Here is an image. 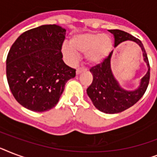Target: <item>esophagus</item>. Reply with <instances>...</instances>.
Here are the masks:
<instances>
[{"label": "esophagus", "instance_id": "obj_1", "mask_svg": "<svg viewBox=\"0 0 157 157\" xmlns=\"http://www.w3.org/2000/svg\"><path fill=\"white\" fill-rule=\"evenodd\" d=\"M84 70H85V69H84V68H81V67H78V68L76 69V75H79V74H80V73H81V72H82V71H83Z\"/></svg>", "mask_w": 157, "mask_h": 157}]
</instances>
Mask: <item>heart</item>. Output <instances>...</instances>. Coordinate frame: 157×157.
Wrapping results in <instances>:
<instances>
[{"label": "heart", "instance_id": "obj_1", "mask_svg": "<svg viewBox=\"0 0 157 157\" xmlns=\"http://www.w3.org/2000/svg\"><path fill=\"white\" fill-rule=\"evenodd\" d=\"M113 47V40L107 34L86 33L73 36L70 45L64 43L62 52L69 63H75L79 54H85L86 61L91 65L101 63L110 54Z\"/></svg>", "mask_w": 157, "mask_h": 157}]
</instances>
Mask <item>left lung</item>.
Here are the masks:
<instances>
[{"mask_svg":"<svg viewBox=\"0 0 157 157\" xmlns=\"http://www.w3.org/2000/svg\"><path fill=\"white\" fill-rule=\"evenodd\" d=\"M108 31L114 36L115 47L126 40L136 43L141 48L144 60L147 66V73L140 80L139 86L133 90L122 88L115 78L111 67V59L113 51L110 53L102 63L91 67L90 71L93 75V81L86 90L87 94L97 109L107 114H115L128 109L143 97L148 86L150 65L141 40L124 31L118 29Z\"/></svg>","mask_w":157,"mask_h":157,"instance_id":"1","label":"left lung"}]
</instances>
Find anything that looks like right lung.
<instances>
[{
  "label": "right lung",
  "instance_id": "add662e5",
  "mask_svg": "<svg viewBox=\"0 0 157 157\" xmlns=\"http://www.w3.org/2000/svg\"><path fill=\"white\" fill-rule=\"evenodd\" d=\"M66 29L42 25L21 34L6 59V77L14 98L33 112H45L58 103L67 81L76 70L64 63L61 52Z\"/></svg>",
  "mask_w": 157,
  "mask_h": 157
}]
</instances>
